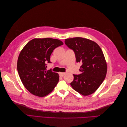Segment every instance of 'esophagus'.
I'll return each instance as SVG.
<instances>
[{
  "label": "esophagus",
  "mask_w": 127,
  "mask_h": 127,
  "mask_svg": "<svg viewBox=\"0 0 127 127\" xmlns=\"http://www.w3.org/2000/svg\"><path fill=\"white\" fill-rule=\"evenodd\" d=\"M59 75L61 76H64L65 74H66V73L65 72H59Z\"/></svg>",
  "instance_id": "obj_1"
}]
</instances>
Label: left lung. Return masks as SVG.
Instances as JSON below:
<instances>
[{
  "label": "left lung",
  "mask_w": 127,
  "mask_h": 127,
  "mask_svg": "<svg viewBox=\"0 0 127 127\" xmlns=\"http://www.w3.org/2000/svg\"><path fill=\"white\" fill-rule=\"evenodd\" d=\"M67 47L74 51L77 63H81L79 75H73V89L84 96L93 94L104 80L107 64L103 51L96 42L76 37L65 39Z\"/></svg>",
  "instance_id": "1"
}]
</instances>
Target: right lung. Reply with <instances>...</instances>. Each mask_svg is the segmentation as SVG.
I'll return each mask as SVG.
<instances>
[{"label": "right lung", "instance_id": "add662e5", "mask_svg": "<svg viewBox=\"0 0 127 127\" xmlns=\"http://www.w3.org/2000/svg\"><path fill=\"white\" fill-rule=\"evenodd\" d=\"M64 44L52 38L34 39L22 50L17 60V71L21 81L31 93L44 97L53 90L59 82L58 73L46 70V64L51 63L53 50Z\"/></svg>", "mask_w": 127, "mask_h": 127}]
</instances>
